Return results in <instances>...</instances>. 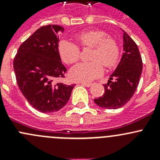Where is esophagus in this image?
<instances>
[{
	"label": "esophagus",
	"instance_id": "34e87169",
	"mask_svg": "<svg viewBox=\"0 0 160 160\" xmlns=\"http://www.w3.org/2000/svg\"><path fill=\"white\" fill-rule=\"evenodd\" d=\"M80 84L83 85V86L87 87V88H90V87L92 85V83H87V82H81V83H80Z\"/></svg>",
	"mask_w": 160,
	"mask_h": 160
}]
</instances>
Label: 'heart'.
Listing matches in <instances>:
<instances>
[{
	"label": "heart",
	"mask_w": 160,
	"mask_h": 160,
	"mask_svg": "<svg viewBox=\"0 0 160 160\" xmlns=\"http://www.w3.org/2000/svg\"><path fill=\"white\" fill-rule=\"evenodd\" d=\"M75 39L81 47H92L88 62H80L70 70L71 79L75 81L89 82L102 75L104 67L111 68L117 64L119 49L115 40L108 36L101 30L83 31L75 35ZM61 59L67 64L77 62L80 57V48L68 40H62L59 44Z\"/></svg>",
	"instance_id": "b5f03b06"
}]
</instances>
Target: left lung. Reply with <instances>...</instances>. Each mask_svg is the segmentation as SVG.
<instances>
[{
    "mask_svg": "<svg viewBox=\"0 0 160 160\" xmlns=\"http://www.w3.org/2000/svg\"><path fill=\"white\" fill-rule=\"evenodd\" d=\"M123 51L117 68L104 84V93L94 99L95 104L106 109H117L130 101L139 83L142 60L136 43L123 31Z\"/></svg>",
    "mask_w": 160,
    "mask_h": 160,
    "instance_id": "8db88e82",
    "label": "left lung"
}]
</instances>
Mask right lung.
<instances>
[{"label": "right lung", "mask_w": 160, "mask_h": 160, "mask_svg": "<svg viewBox=\"0 0 160 160\" xmlns=\"http://www.w3.org/2000/svg\"><path fill=\"white\" fill-rule=\"evenodd\" d=\"M63 31L59 25L41 27L21 45L14 59L19 89L30 105L42 113L62 108L75 86L56 83L67 71L58 49Z\"/></svg>", "instance_id": "right-lung-1"}]
</instances>
